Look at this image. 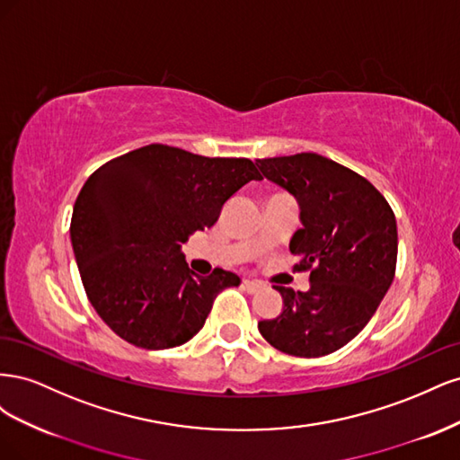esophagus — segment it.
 I'll list each match as a JSON object with an SVG mask.
<instances>
[{"instance_id": "1", "label": "esophagus", "mask_w": 460, "mask_h": 460, "mask_svg": "<svg viewBox=\"0 0 460 460\" xmlns=\"http://www.w3.org/2000/svg\"><path fill=\"white\" fill-rule=\"evenodd\" d=\"M242 286L245 291H249V294H255V291H261L264 288V284L261 280H247V278L242 282Z\"/></svg>"}]
</instances>
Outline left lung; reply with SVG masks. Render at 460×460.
Returning a JSON list of instances; mask_svg holds the SVG:
<instances>
[{
    "label": "left lung",
    "instance_id": "8db88e82",
    "mask_svg": "<svg viewBox=\"0 0 460 460\" xmlns=\"http://www.w3.org/2000/svg\"><path fill=\"white\" fill-rule=\"evenodd\" d=\"M299 201L303 226L289 242L311 289L276 286L284 309L259 330L278 351L324 357L341 349L378 309L397 267L394 208L365 176L316 153L257 159Z\"/></svg>",
    "mask_w": 460,
    "mask_h": 460
}]
</instances>
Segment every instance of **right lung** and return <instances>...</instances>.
<instances>
[{"label":"right lung","instance_id":"add662e5","mask_svg":"<svg viewBox=\"0 0 460 460\" xmlns=\"http://www.w3.org/2000/svg\"><path fill=\"white\" fill-rule=\"evenodd\" d=\"M245 157H203L149 144L102 164L82 186L71 242L86 296L119 338L171 349L203 328L222 289L240 276L193 272L180 243L211 228L220 208L252 180Z\"/></svg>","mask_w":460,"mask_h":460}]
</instances>
